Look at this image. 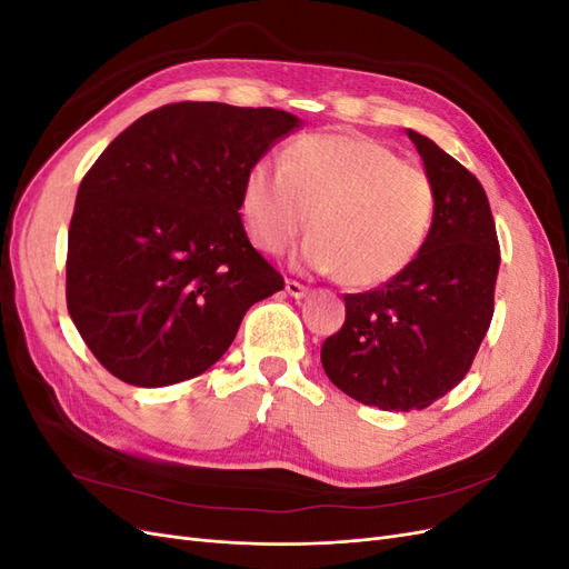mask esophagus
<instances>
[{
    "mask_svg": "<svg viewBox=\"0 0 569 569\" xmlns=\"http://www.w3.org/2000/svg\"><path fill=\"white\" fill-rule=\"evenodd\" d=\"M284 289H287V295L295 297V299H303V297L308 295V287L301 284V282H297V280H287Z\"/></svg>",
    "mask_w": 569,
    "mask_h": 569,
    "instance_id": "obj_1",
    "label": "esophagus"
}]
</instances>
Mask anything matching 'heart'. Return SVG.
<instances>
[{
  "mask_svg": "<svg viewBox=\"0 0 569 569\" xmlns=\"http://www.w3.org/2000/svg\"><path fill=\"white\" fill-rule=\"evenodd\" d=\"M251 242L282 253L306 228L299 263L375 287L399 278L420 256L437 216V192L422 168L363 134L320 132L291 142L280 168H249L239 199Z\"/></svg>",
  "mask_w": 569,
  "mask_h": 569,
  "instance_id": "obj_1",
  "label": "heart"
}]
</instances>
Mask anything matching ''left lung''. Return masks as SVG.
I'll return each mask as SVG.
<instances>
[{"mask_svg":"<svg viewBox=\"0 0 569 569\" xmlns=\"http://www.w3.org/2000/svg\"><path fill=\"white\" fill-rule=\"evenodd\" d=\"M437 192L420 256L399 278L347 295L320 351L332 385L382 410H422L468 375L493 316L501 266L485 187L429 137L408 130Z\"/></svg>","mask_w":569,"mask_h":569,"instance_id":"8db88e82","label":"left lung"}]
</instances>
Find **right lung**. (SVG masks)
<instances>
[{
    "mask_svg": "<svg viewBox=\"0 0 569 569\" xmlns=\"http://www.w3.org/2000/svg\"><path fill=\"white\" fill-rule=\"evenodd\" d=\"M299 128L280 109L180 101L120 132L82 178L66 303L113 377L168 387L209 370L249 308L284 287L242 226L253 163Z\"/></svg>",
    "mask_w": 569,
    "mask_h": 569,
    "instance_id": "right-lung-1",
    "label": "right lung"
}]
</instances>
